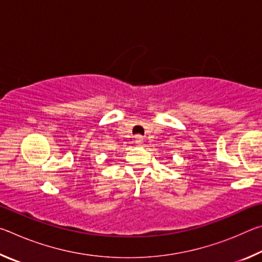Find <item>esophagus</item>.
Masks as SVG:
<instances>
[{
  "mask_svg": "<svg viewBox=\"0 0 262 262\" xmlns=\"http://www.w3.org/2000/svg\"><path fill=\"white\" fill-rule=\"evenodd\" d=\"M135 141H136V143H142V141H143V137H142L141 135H136Z\"/></svg>",
  "mask_w": 262,
  "mask_h": 262,
  "instance_id": "1",
  "label": "esophagus"
}]
</instances>
